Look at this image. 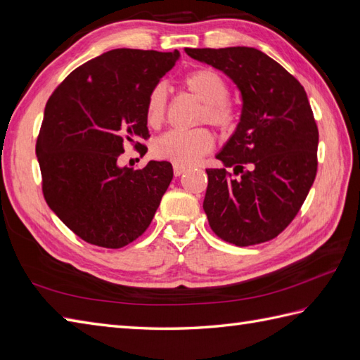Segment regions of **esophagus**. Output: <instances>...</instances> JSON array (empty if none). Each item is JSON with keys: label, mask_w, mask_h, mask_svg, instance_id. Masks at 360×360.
<instances>
[{"label": "esophagus", "mask_w": 360, "mask_h": 360, "mask_svg": "<svg viewBox=\"0 0 360 360\" xmlns=\"http://www.w3.org/2000/svg\"><path fill=\"white\" fill-rule=\"evenodd\" d=\"M186 167H181V165H174L173 167V173H174V176H181L182 173H186Z\"/></svg>", "instance_id": "obj_1"}]
</instances>
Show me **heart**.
Here are the masks:
<instances>
[{
  "instance_id": "obj_1",
  "label": "heart",
  "mask_w": 360,
  "mask_h": 360,
  "mask_svg": "<svg viewBox=\"0 0 360 360\" xmlns=\"http://www.w3.org/2000/svg\"><path fill=\"white\" fill-rule=\"evenodd\" d=\"M184 86L196 99L204 104L200 122L213 125L222 133L230 131L236 121V112L229 101V84L213 69H198L184 78ZM169 91L164 82L150 90L147 98L146 116L150 127H160L167 112ZM213 148V136L207 129L190 131H167L153 142V155L158 160L174 165L190 167Z\"/></svg>"
}]
</instances>
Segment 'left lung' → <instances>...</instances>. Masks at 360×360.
<instances>
[{
    "instance_id": "left-lung-1",
    "label": "left lung",
    "mask_w": 360,
    "mask_h": 360,
    "mask_svg": "<svg viewBox=\"0 0 360 360\" xmlns=\"http://www.w3.org/2000/svg\"><path fill=\"white\" fill-rule=\"evenodd\" d=\"M186 53L224 72L242 96L238 127L216 155L224 167L205 170L208 224L230 244H262L295 219L316 178L319 131L305 90L253 47Z\"/></svg>"
}]
</instances>
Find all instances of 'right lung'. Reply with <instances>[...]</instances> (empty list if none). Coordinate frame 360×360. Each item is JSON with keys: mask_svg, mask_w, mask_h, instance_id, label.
I'll list each match as a JSON object with an SVG mask.
<instances>
[{"mask_svg": "<svg viewBox=\"0 0 360 360\" xmlns=\"http://www.w3.org/2000/svg\"><path fill=\"white\" fill-rule=\"evenodd\" d=\"M179 52L115 49L75 69L49 98L37 139L47 205L75 235L121 248L144 233L173 179L167 161L120 167L124 144L147 147V98Z\"/></svg>", "mask_w": 360, "mask_h": 360, "instance_id": "add662e5", "label": "right lung"}]
</instances>
